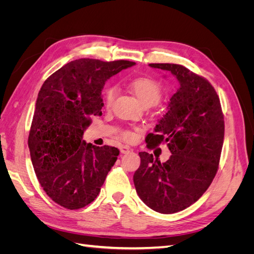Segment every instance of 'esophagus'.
Segmentation results:
<instances>
[{"label":"esophagus","mask_w":254,"mask_h":254,"mask_svg":"<svg viewBox=\"0 0 254 254\" xmlns=\"http://www.w3.org/2000/svg\"><path fill=\"white\" fill-rule=\"evenodd\" d=\"M120 150H121L122 153H128V152L131 151V148H130L129 146H127V145H123V146H121Z\"/></svg>","instance_id":"esophagus-1"}]
</instances>
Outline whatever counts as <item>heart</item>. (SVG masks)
I'll use <instances>...</instances> for the list:
<instances>
[{
  "mask_svg": "<svg viewBox=\"0 0 254 254\" xmlns=\"http://www.w3.org/2000/svg\"><path fill=\"white\" fill-rule=\"evenodd\" d=\"M128 87L143 105L145 104L155 105L159 102L161 95H162V89H161L160 83L150 77H146V76H142V77H136L131 79L128 82ZM115 95H117V89L114 87H109L105 90L104 98H105V104L107 107L112 106ZM122 136L123 139H125L127 141L133 139L132 132L128 131V130L123 131Z\"/></svg>",
  "mask_w": 254,
  "mask_h": 254,
  "instance_id": "obj_1",
  "label": "heart"
}]
</instances>
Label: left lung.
I'll list each match as a JSON object with an SVG mask.
<instances>
[{"mask_svg":"<svg viewBox=\"0 0 254 254\" xmlns=\"http://www.w3.org/2000/svg\"><path fill=\"white\" fill-rule=\"evenodd\" d=\"M149 65L170 71L180 83L155 132L145 139L147 146L166 143L172 156L162 163L151 153L140 152L133 182L145 204L172 214L196 202L212 183L224 144L225 121L216 91L202 76L180 64Z\"/></svg>","mask_w":254,"mask_h":254,"instance_id":"left-lung-1","label":"left lung"}]
</instances>
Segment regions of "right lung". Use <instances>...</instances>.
I'll return each instance as SVG.
<instances>
[{"label":"right lung","instance_id":"obj_1","mask_svg":"<svg viewBox=\"0 0 254 254\" xmlns=\"http://www.w3.org/2000/svg\"><path fill=\"white\" fill-rule=\"evenodd\" d=\"M134 64L81 58L42 84L28 135L30 159L45 193L65 209H81L93 201L118 159L117 147L86 143L82 134L91 117L102 115L106 80Z\"/></svg>","mask_w":254,"mask_h":254}]
</instances>
